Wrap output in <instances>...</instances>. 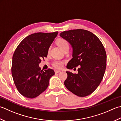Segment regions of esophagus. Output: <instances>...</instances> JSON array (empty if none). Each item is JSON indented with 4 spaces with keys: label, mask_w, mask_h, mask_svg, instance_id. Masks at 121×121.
Segmentation results:
<instances>
[{
    "label": "esophagus",
    "mask_w": 121,
    "mask_h": 121,
    "mask_svg": "<svg viewBox=\"0 0 121 121\" xmlns=\"http://www.w3.org/2000/svg\"><path fill=\"white\" fill-rule=\"evenodd\" d=\"M54 72H55L56 73H58L59 72H60L61 71L59 70H54Z\"/></svg>",
    "instance_id": "obj_1"
}]
</instances>
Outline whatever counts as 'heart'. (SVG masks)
Returning <instances> with one entry per match:
<instances>
[{
  "mask_svg": "<svg viewBox=\"0 0 121 121\" xmlns=\"http://www.w3.org/2000/svg\"><path fill=\"white\" fill-rule=\"evenodd\" d=\"M57 43L63 50H64L66 48H69V45L68 41L64 39H59L57 41ZM63 65L64 61L62 60H56L54 61L52 64L53 67L57 69H60L62 68Z\"/></svg>",
  "mask_w": 121,
  "mask_h": 121,
  "instance_id": "obj_1",
  "label": "heart"
}]
</instances>
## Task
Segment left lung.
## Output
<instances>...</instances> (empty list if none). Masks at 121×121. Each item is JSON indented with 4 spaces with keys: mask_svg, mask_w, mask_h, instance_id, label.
<instances>
[{
    "mask_svg": "<svg viewBox=\"0 0 121 121\" xmlns=\"http://www.w3.org/2000/svg\"><path fill=\"white\" fill-rule=\"evenodd\" d=\"M60 36L67 40L73 50L72 58L67 68L72 69L79 66L77 74L66 71L68 78L65 86L78 96L89 95L98 87L105 71L106 54L104 46L95 35L86 30L65 31Z\"/></svg>",
    "mask_w": 121,
    "mask_h": 121,
    "instance_id": "obj_1",
    "label": "left lung"
}]
</instances>
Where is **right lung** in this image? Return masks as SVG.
Returning a JSON list of instances; mask_svg holds the SVG:
<instances>
[{
  "label": "right lung",
  "instance_id": "1",
  "mask_svg": "<svg viewBox=\"0 0 121 121\" xmlns=\"http://www.w3.org/2000/svg\"><path fill=\"white\" fill-rule=\"evenodd\" d=\"M58 31L38 32L28 35L17 47L13 56L11 73L18 91L27 98L39 96L48 87L54 74L51 69L41 70L39 64L47 57Z\"/></svg>",
  "mask_w": 121,
  "mask_h": 121
}]
</instances>
